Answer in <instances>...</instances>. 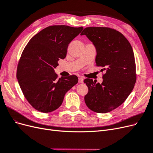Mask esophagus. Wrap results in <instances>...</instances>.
<instances>
[{
  "mask_svg": "<svg viewBox=\"0 0 153 153\" xmlns=\"http://www.w3.org/2000/svg\"><path fill=\"white\" fill-rule=\"evenodd\" d=\"M78 82L81 83V84H82V83L84 82V79H83L82 77H79V78H78Z\"/></svg>",
  "mask_w": 153,
  "mask_h": 153,
  "instance_id": "esophagus-1",
  "label": "esophagus"
}]
</instances>
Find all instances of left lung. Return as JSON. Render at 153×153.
<instances>
[{
  "instance_id": "obj_1",
  "label": "left lung",
  "mask_w": 153,
  "mask_h": 153,
  "mask_svg": "<svg viewBox=\"0 0 153 153\" xmlns=\"http://www.w3.org/2000/svg\"><path fill=\"white\" fill-rule=\"evenodd\" d=\"M81 35H85L95 46L96 66L105 71L101 84L90 78L84 80L88 87L85 104L95 112H109L124 102L135 86L136 65L132 47L123 34L108 27H86Z\"/></svg>"
}]
</instances>
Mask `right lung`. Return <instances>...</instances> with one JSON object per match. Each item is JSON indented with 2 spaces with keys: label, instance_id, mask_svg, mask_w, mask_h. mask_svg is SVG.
Returning <instances> with one entry per match:
<instances>
[{
  "label": "right lung",
  "instance_id": "1",
  "mask_svg": "<svg viewBox=\"0 0 153 153\" xmlns=\"http://www.w3.org/2000/svg\"><path fill=\"white\" fill-rule=\"evenodd\" d=\"M83 27L52 25L30 39L18 64L16 78L25 98L32 107L43 113L57 109L64 95L78 83L76 75L57 78L54 69L66 57L71 41Z\"/></svg>",
  "mask_w": 153,
  "mask_h": 153
}]
</instances>
